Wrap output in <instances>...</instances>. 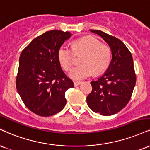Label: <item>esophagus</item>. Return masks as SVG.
<instances>
[{"label": "esophagus", "mask_w": 150, "mask_h": 150, "mask_svg": "<svg viewBox=\"0 0 150 150\" xmlns=\"http://www.w3.org/2000/svg\"><path fill=\"white\" fill-rule=\"evenodd\" d=\"M74 83L75 86H77L80 85V84H81V81H74Z\"/></svg>", "instance_id": "esophagus-1"}]
</instances>
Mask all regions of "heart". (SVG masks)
Returning <instances> with one entry per match:
<instances>
[{
	"mask_svg": "<svg viewBox=\"0 0 150 150\" xmlns=\"http://www.w3.org/2000/svg\"><path fill=\"white\" fill-rule=\"evenodd\" d=\"M72 49L76 54L80 52L85 53L81 60L82 64L71 69L69 74L72 79L83 80L92 76L95 72L99 74L105 71L110 64L112 59L110 48L103 45L95 37L85 36L74 40ZM73 51L66 45H61L58 50V59L65 70H69L74 62Z\"/></svg>",
	"mask_w": 150,
	"mask_h": 150,
	"instance_id": "heart-1",
	"label": "heart"
}]
</instances>
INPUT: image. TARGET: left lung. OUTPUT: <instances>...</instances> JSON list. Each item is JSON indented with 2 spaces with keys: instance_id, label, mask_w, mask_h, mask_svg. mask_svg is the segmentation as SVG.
Returning <instances> with one entry per match:
<instances>
[{
  "instance_id": "8db88e82",
  "label": "left lung",
  "mask_w": 150,
  "mask_h": 150,
  "mask_svg": "<svg viewBox=\"0 0 150 150\" xmlns=\"http://www.w3.org/2000/svg\"><path fill=\"white\" fill-rule=\"evenodd\" d=\"M101 37L110 46L112 58L107 71L91 82L92 91L86 100L96 113L110 116L117 113L131 99L136 82L131 53L121 40L100 30H90Z\"/></svg>"
}]
</instances>
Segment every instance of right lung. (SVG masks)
Here are the masks:
<instances>
[{
  "instance_id": "obj_1",
  "label": "right lung",
  "mask_w": 150,
  "mask_h": 150,
  "mask_svg": "<svg viewBox=\"0 0 150 150\" xmlns=\"http://www.w3.org/2000/svg\"><path fill=\"white\" fill-rule=\"evenodd\" d=\"M71 36L68 31H47L20 54L16 88L26 107L37 115L50 117L60 112L67 103L65 92L74 87L57 57L59 48Z\"/></svg>"
}]
</instances>
